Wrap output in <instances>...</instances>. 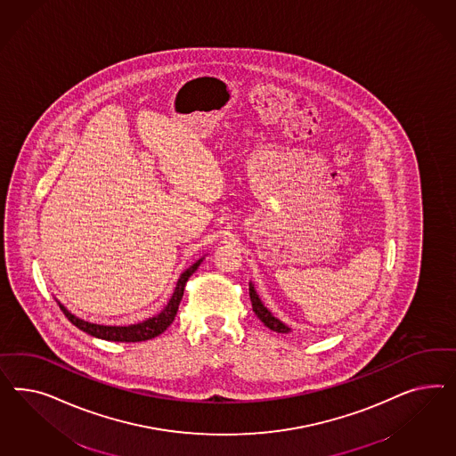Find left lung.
Wrapping results in <instances>:
<instances>
[{
	"label": "left lung",
	"mask_w": 456,
	"mask_h": 456,
	"mask_svg": "<svg viewBox=\"0 0 456 456\" xmlns=\"http://www.w3.org/2000/svg\"><path fill=\"white\" fill-rule=\"evenodd\" d=\"M248 296H250V303H252V311L256 313V316L261 319L264 322V326H267L269 330H273V331L276 332H290L289 326H286L281 319H277L265 305H264L263 301H261V297H259V294H257V290L254 288V284H252V281L248 282Z\"/></svg>",
	"instance_id": "1"
}]
</instances>
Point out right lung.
Listing matches in <instances>:
<instances>
[{
    "label": "right lung",
    "mask_w": 456,
    "mask_h": 456,
    "mask_svg": "<svg viewBox=\"0 0 456 456\" xmlns=\"http://www.w3.org/2000/svg\"><path fill=\"white\" fill-rule=\"evenodd\" d=\"M206 257H200L199 261L187 267L182 274H180L179 281L175 284V289L172 292L168 303L164 305V309L155 314L152 318L143 319L135 324H128V326H107V324H97V322H90L85 319L75 316L71 311H69L63 304L56 301L60 309L63 311V314L69 318L71 324H75L78 330L98 338V339H105V341H117V343H138V341H147L157 338L159 334L166 331L167 328L172 324V321L175 319V314L179 311V304L183 296V289H185V282L189 281V277L192 276L193 273L197 271V267L204 261Z\"/></svg>",
    "instance_id": "1"
}]
</instances>
